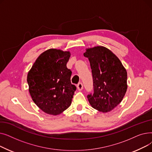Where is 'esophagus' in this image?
Here are the masks:
<instances>
[{
  "label": "esophagus",
  "instance_id": "34e87169",
  "mask_svg": "<svg viewBox=\"0 0 152 152\" xmlns=\"http://www.w3.org/2000/svg\"><path fill=\"white\" fill-rule=\"evenodd\" d=\"M77 89L78 91H81L83 89V84L81 83H79L77 86Z\"/></svg>",
  "mask_w": 152,
  "mask_h": 152
}]
</instances>
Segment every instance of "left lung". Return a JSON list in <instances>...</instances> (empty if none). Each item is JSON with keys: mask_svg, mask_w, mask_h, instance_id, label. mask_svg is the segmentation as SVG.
Here are the masks:
<instances>
[{"mask_svg": "<svg viewBox=\"0 0 152 152\" xmlns=\"http://www.w3.org/2000/svg\"><path fill=\"white\" fill-rule=\"evenodd\" d=\"M94 83V94L87 95L90 105L102 113L110 112L120 103L127 89V71L117 56L107 47L87 48Z\"/></svg>", "mask_w": 152, "mask_h": 152, "instance_id": "8db88e82", "label": "left lung"}]
</instances>
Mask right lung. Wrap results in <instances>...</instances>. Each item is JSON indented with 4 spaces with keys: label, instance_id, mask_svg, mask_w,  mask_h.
<instances>
[{
    "label": "right lung",
    "instance_id": "1",
    "mask_svg": "<svg viewBox=\"0 0 152 152\" xmlns=\"http://www.w3.org/2000/svg\"><path fill=\"white\" fill-rule=\"evenodd\" d=\"M69 51L50 49L40 55L28 71L29 92L44 112L58 115L71 103L76 87L71 84L72 72L66 67Z\"/></svg>",
    "mask_w": 152,
    "mask_h": 152
}]
</instances>
